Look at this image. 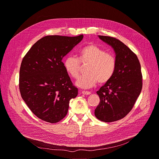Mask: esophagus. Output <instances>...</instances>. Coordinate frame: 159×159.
Segmentation results:
<instances>
[{
  "label": "esophagus",
  "instance_id": "1",
  "mask_svg": "<svg viewBox=\"0 0 159 159\" xmlns=\"http://www.w3.org/2000/svg\"><path fill=\"white\" fill-rule=\"evenodd\" d=\"M81 93L82 94H84V95H89L91 94V93L89 91H81Z\"/></svg>",
  "mask_w": 159,
  "mask_h": 159
}]
</instances>
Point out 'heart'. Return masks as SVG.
<instances>
[{
  "instance_id": "heart-1",
  "label": "heart",
  "mask_w": 159,
  "mask_h": 159,
  "mask_svg": "<svg viewBox=\"0 0 159 159\" xmlns=\"http://www.w3.org/2000/svg\"><path fill=\"white\" fill-rule=\"evenodd\" d=\"M80 64L87 65L84 75L79 78L76 85L81 88H92L98 82L99 84L107 82L113 76L116 59L111 53L94 43H89L82 47L78 52V59L68 56L63 62L68 75L77 79L80 71Z\"/></svg>"
}]
</instances>
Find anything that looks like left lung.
<instances>
[{
  "mask_svg": "<svg viewBox=\"0 0 159 159\" xmlns=\"http://www.w3.org/2000/svg\"><path fill=\"white\" fill-rule=\"evenodd\" d=\"M116 53V67L112 77L97 93L100 99L94 110L99 120L112 122L127 115L141 92L143 76L139 61L123 42L113 37L98 36Z\"/></svg>",
  "mask_w": 159,
  "mask_h": 159,
  "instance_id": "obj_1",
  "label": "left lung"
}]
</instances>
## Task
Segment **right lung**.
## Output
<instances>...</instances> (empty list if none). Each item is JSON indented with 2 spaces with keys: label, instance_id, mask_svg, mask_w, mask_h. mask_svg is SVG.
<instances>
[{
  "label": "right lung",
  "instance_id": "1",
  "mask_svg": "<svg viewBox=\"0 0 159 159\" xmlns=\"http://www.w3.org/2000/svg\"><path fill=\"white\" fill-rule=\"evenodd\" d=\"M82 38L83 34L47 36L24 57L19 75L21 97L41 120L55 123L62 120L70 100L77 96L78 89L73 85L62 59Z\"/></svg>",
  "mask_w": 159,
  "mask_h": 159
}]
</instances>
